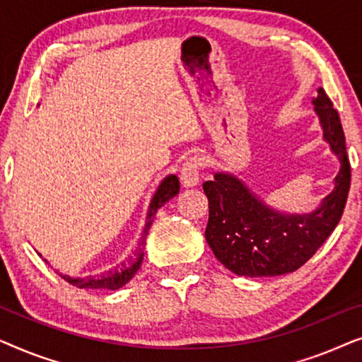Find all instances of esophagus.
<instances>
[{"label":"esophagus","mask_w":362,"mask_h":362,"mask_svg":"<svg viewBox=\"0 0 362 362\" xmlns=\"http://www.w3.org/2000/svg\"><path fill=\"white\" fill-rule=\"evenodd\" d=\"M202 168V160L199 156H191L189 160H186L185 165L181 168V182L185 187H192L199 182V173Z\"/></svg>","instance_id":"esophagus-1"}]
</instances>
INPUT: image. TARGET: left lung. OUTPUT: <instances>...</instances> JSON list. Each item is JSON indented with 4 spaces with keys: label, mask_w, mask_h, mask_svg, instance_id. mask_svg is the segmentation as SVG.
<instances>
[{
    "label": "left lung",
    "mask_w": 362,
    "mask_h": 362,
    "mask_svg": "<svg viewBox=\"0 0 362 362\" xmlns=\"http://www.w3.org/2000/svg\"><path fill=\"white\" fill-rule=\"evenodd\" d=\"M325 140L341 161L336 186L320 209L305 216L272 211L232 175L216 173L202 185L209 201L206 240L217 260L244 276L290 274L323 245L343 216L351 186V165L338 112L323 88L313 98Z\"/></svg>",
    "instance_id": "obj_1"
}]
</instances>
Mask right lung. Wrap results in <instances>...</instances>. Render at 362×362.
Masks as SVG:
<instances>
[{
    "mask_svg": "<svg viewBox=\"0 0 362 362\" xmlns=\"http://www.w3.org/2000/svg\"><path fill=\"white\" fill-rule=\"evenodd\" d=\"M177 192H180V180L175 175H170L165 181L161 182L160 187H158L156 194L153 196L150 209H148L146 216V224L145 230H143V237L140 245L130 260H127L125 264L120 267H115V269L107 272V274L97 275V276H86V279H71L67 275H61L64 280L69 281V284L77 286V288H90V290H118L122 288L123 285L128 284L133 279V275L136 274L138 269H140L141 260H143V247H145V239L148 234V229L153 224V217L158 212V209L165 204L166 201H170L171 197H175Z\"/></svg>",
    "mask_w": 362,
    "mask_h": 362,
    "instance_id": "obj_1",
    "label": "right lung"
}]
</instances>
